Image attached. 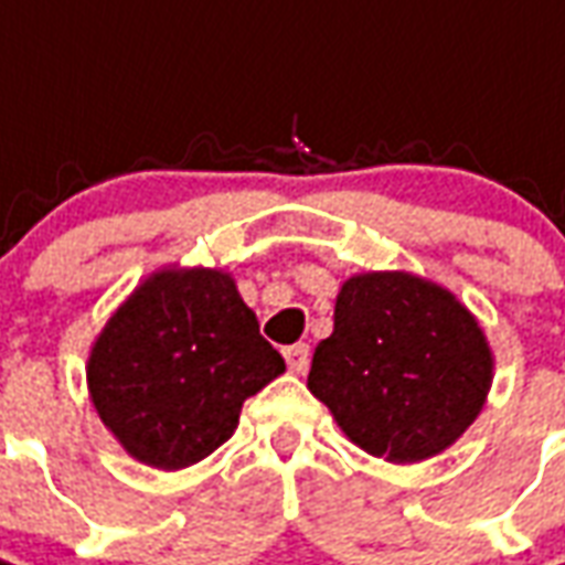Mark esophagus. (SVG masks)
<instances>
[{
  "instance_id": "esophagus-1",
  "label": "esophagus",
  "mask_w": 565,
  "mask_h": 565,
  "mask_svg": "<svg viewBox=\"0 0 565 565\" xmlns=\"http://www.w3.org/2000/svg\"><path fill=\"white\" fill-rule=\"evenodd\" d=\"M284 360H287V366L290 372H306L308 363H311V348L308 344H290V348H284Z\"/></svg>"
}]
</instances>
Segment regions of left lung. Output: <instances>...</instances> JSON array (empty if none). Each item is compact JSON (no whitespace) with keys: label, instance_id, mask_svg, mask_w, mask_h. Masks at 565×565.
<instances>
[{"label":"left lung","instance_id":"obj_1","mask_svg":"<svg viewBox=\"0 0 565 565\" xmlns=\"http://www.w3.org/2000/svg\"><path fill=\"white\" fill-rule=\"evenodd\" d=\"M490 381L484 330L457 296L408 271H363L339 290L308 391L366 454L420 462L472 426Z\"/></svg>","mask_w":565,"mask_h":565}]
</instances>
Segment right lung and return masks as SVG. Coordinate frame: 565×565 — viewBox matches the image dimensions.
I'll list each match as a JSON object with an SVG mask.
<instances>
[{
  "label": "right lung",
  "mask_w": 565,
  "mask_h": 565,
  "mask_svg": "<svg viewBox=\"0 0 565 565\" xmlns=\"http://www.w3.org/2000/svg\"><path fill=\"white\" fill-rule=\"evenodd\" d=\"M284 372L221 269H162L105 323L87 360L103 424L136 460L174 472L233 436L242 403Z\"/></svg>",
  "instance_id": "add662e5"
}]
</instances>
